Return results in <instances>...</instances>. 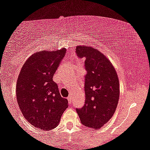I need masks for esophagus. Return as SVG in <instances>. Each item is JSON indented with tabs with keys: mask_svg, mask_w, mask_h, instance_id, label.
Listing matches in <instances>:
<instances>
[{
	"mask_svg": "<svg viewBox=\"0 0 150 150\" xmlns=\"http://www.w3.org/2000/svg\"><path fill=\"white\" fill-rule=\"evenodd\" d=\"M68 103L71 104L72 102V97H71V96H69L68 97Z\"/></svg>",
	"mask_w": 150,
	"mask_h": 150,
	"instance_id": "esophagus-1",
	"label": "esophagus"
}]
</instances>
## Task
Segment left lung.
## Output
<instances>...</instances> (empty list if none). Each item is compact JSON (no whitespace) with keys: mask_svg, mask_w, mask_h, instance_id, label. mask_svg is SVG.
Segmentation results:
<instances>
[{"mask_svg":"<svg viewBox=\"0 0 150 150\" xmlns=\"http://www.w3.org/2000/svg\"><path fill=\"white\" fill-rule=\"evenodd\" d=\"M76 52L85 57V103L76 112L82 125L99 129L108 122L116 110L119 99V81L110 61L91 46L78 45Z\"/></svg>","mask_w":150,"mask_h":150,"instance_id":"1","label":"left lung"}]
</instances>
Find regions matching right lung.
<instances>
[{"label":"right lung","instance_id":"add662e5","mask_svg":"<svg viewBox=\"0 0 150 150\" xmlns=\"http://www.w3.org/2000/svg\"><path fill=\"white\" fill-rule=\"evenodd\" d=\"M66 49L41 51L28 58L18 76L16 96L27 122L42 130L56 127L68 107L53 76Z\"/></svg>","mask_w":150,"mask_h":150}]
</instances>
